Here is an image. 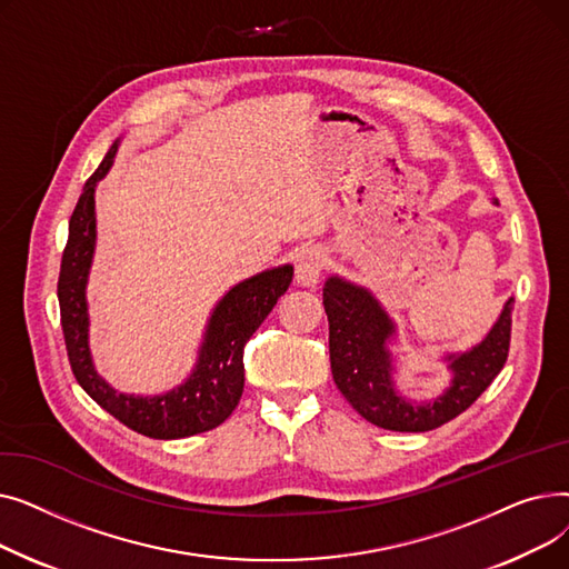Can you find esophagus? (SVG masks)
Returning <instances> with one entry per match:
<instances>
[{
  "instance_id": "34e87169",
  "label": "esophagus",
  "mask_w": 569,
  "mask_h": 569,
  "mask_svg": "<svg viewBox=\"0 0 569 569\" xmlns=\"http://www.w3.org/2000/svg\"><path fill=\"white\" fill-rule=\"evenodd\" d=\"M322 251L318 247H307L297 253L295 260V279L302 286H316L322 274Z\"/></svg>"
}]
</instances>
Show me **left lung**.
Wrapping results in <instances>:
<instances>
[{
    "label": "left lung",
    "instance_id": "8db88e82",
    "mask_svg": "<svg viewBox=\"0 0 569 569\" xmlns=\"http://www.w3.org/2000/svg\"><path fill=\"white\" fill-rule=\"evenodd\" d=\"M322 305L330 320V362L339 392L380 429L420 433L455 420L493 382L510 350L515 297H507L482 341L440 355L450 371V385L433 399L415 401L397 390L399 352L392 348L399 346V332L378 297L360 283L332 274L325 281Z\"/></svg>",
    "mask_w": 569,
    "mask_h": 569
}]
</instances>
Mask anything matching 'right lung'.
I'll use <instances>...</instances> for the list:
<instances>
[{
    "label": "right lung",
    "instance_id": "1",
    "mask_svg": "<svg viewBox=\"0 0 569 569\" xmlns=\"http://www.w3.org/2000/svg\"><path fill=\"white\" fill-rule=\"evenodd\" d=\"M119 138L87 179L69 221V242L59 269L57 297L69 362L82 390L124 427L157 440L187 438L226 422L244 392V346L292 281V264L264 269L234 283L204 325L191 373L154 397L117 392L97 371L89 348L87 283L97 251V184L112 168Z\"/></svg>",
    "mask_w": 569,
    "mask_h": 569
}]
</instances>
